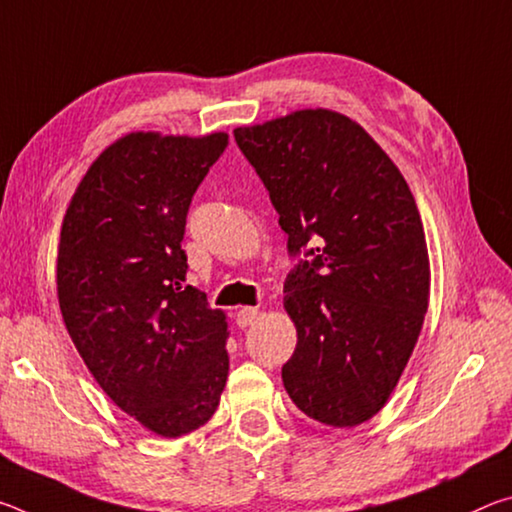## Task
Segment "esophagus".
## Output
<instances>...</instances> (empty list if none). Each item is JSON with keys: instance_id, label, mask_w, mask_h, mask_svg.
I'll return each instance as SVG.
<instances>
[{"instance_id": "1", "label": "esophagus", "mask_w": 512, "mask_h": 512, "mask_svg": "<svg viewBox=\"0 0 512 512\" xmlns=\"http://www.w3.org/2000/svg\"><path fill=\"white\" fill-rule=\"evenodd\" d=\"M257 318H259V309H257V307H241V309L237 311V325H239V327L253 325Z\"/></svg>"}]
</instances>
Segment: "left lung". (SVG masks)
<instances>
[{"mask_svg":"<svg viewBox=\"0 0 512 512\" xmlns=\"http://www.w3.org/2000/svg\"><path fill=\"white\" fill-rule=\"evenodd\" d=\"M289 235L307 244L284 282L298 332L282 381L327 427H357L384 409L429 307V253L400 169L357 121L327 108L235 128Z\"/></svg>","mask_w":512,"mask_h":512,"instance_id":"left-lung-1","label":"left lung"}]
</instances>
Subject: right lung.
Returning <instances> with one entry per match:
<instances>
[{"label": "right lung", "instance_id": "1", "mask_svg": "<svg viewBox=\"0 0 512 512\" xmlns=\"http://www.w3.org/2000/svg\"><path fill=\"white\" fill-rule=\"evenodd\" d=\"M228 133L135 131L85 171L60 228L56 289L85 366L162 438L212 418L228 379V320L185 284L187 210Z\"/></svg>", "mask_w": 512, "mask_h": 512}]
</instances>
